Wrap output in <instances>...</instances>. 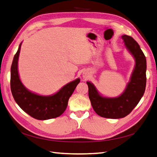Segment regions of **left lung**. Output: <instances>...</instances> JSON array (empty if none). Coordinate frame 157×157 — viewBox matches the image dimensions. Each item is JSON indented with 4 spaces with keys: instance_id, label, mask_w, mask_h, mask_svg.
Here are the masks:
<instances>
[{
    "instance_id": "left-lung-1",
    "label": "left lung",
    "mask_w": 157,
    "mask_h": 157,
    "mask_svg": "<svg viewBox=\"0 0 157 157\" xmlns=\"http://www.w3.org/2000/svg\"><path fill=\"white\" fill-rule=\"evenodd\" d=\"M122 39L136 59L135 68L124 91L118 98H104L98 94L91 82H87L93 108L99 116L108 119H120L127 116L139 103L146 89V59L144 54L132 36L123 35Z\"/></svg>"
}]
</instances>
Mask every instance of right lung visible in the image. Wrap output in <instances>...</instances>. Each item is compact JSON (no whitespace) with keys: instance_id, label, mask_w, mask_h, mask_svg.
Returning a JSON list of instances; mask_svg holds the SVG:
<instances>
[{"instance_id":"add662e5","label":"right lung","mask_w":157,"mask_h":157,"mask_svg":"<svg viewBox=\"0 0 157 157\" xmlns=\"http://www.w3.org/2000/svg\"><path fill=\"white\" fill-rule=\"evenodd\" d=\"M21 43L13 57L11 68V90L19 106L32 117L47 120L58 117L64 112L70 97L74 92L80 79L70 82L50 96H43L28 91L22 84L17 70V62Z\"/></svg>"}]
</instances>
